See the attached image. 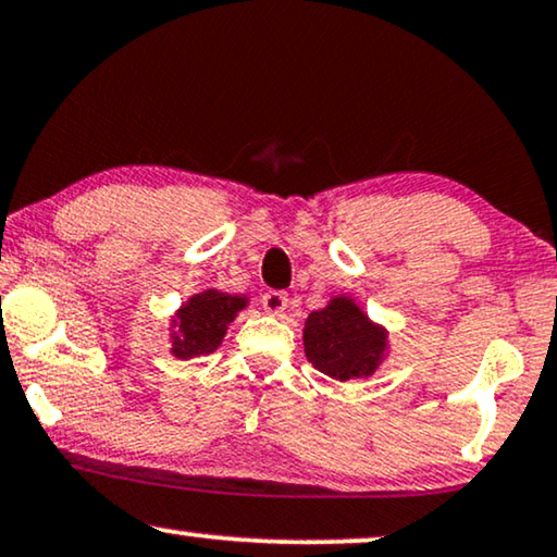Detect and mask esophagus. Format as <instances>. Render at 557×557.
I'll list each match as a JSON object with an SVG mask.
<instances>
[{
  "label": "esophagus",
  "mask_w": 557,
  "mask_h": 557,
  "mask_svg": "<svg viewBox=\"0 0 557 557\" xmlns=\"http://www.w3.org/2000/svg\"><path fill=\"white\" fill-rule=\"evenodd\" d=\"M262 308L270 315H282L287 310V293H280V289H270V293L262 295Z\"/></svg>",
  "instance_id": "obj_1"
}]
</instances>
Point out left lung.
I'll use <instances>...</instances> for the list:
<instances>
[{"label":"left lung","instance_id":"8db88e82","mask_svg":"<svg viewBox=\"0 0 557 557\" xmlns=\"http://www.w3.org/2000/svg\"><path fill=\"white\" fill-rule=\"evenodd\" d=\"M305 356L320 373L335 381L375 373L388 350L386 327L375 325L354 297H333L323 310L310 312L302 331Z\"/></svg>","mask_w":557,"mask_h":557}]
</instances>
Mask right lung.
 I'll return each mask as SVG.
<instances>
[{
    "label": "right lung",
    "mask_w": 557,
    "mask_h": 557,
    "mask_svg": "<svg viewBox=\"0 0 557 557\" xmlns=\"http://www.w3.org/2000/svg\"><path fill=\"white\" fill-rule=\"evenodd\" d=\"M245 308V295L219 293V289L191 295L171 320V354L184 360L214 354L222 346L226 327Z\"/></svg>",
    "instance_id": "obj_1"
}]
</instances>
